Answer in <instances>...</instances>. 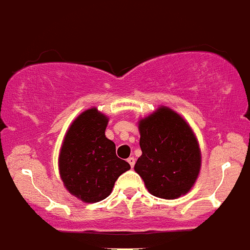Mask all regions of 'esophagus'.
<instances>
[{"label":"esophagus","mask_w":250,"mask_h":250,"mask_svg":"<svg viewBox=\"0 0 250 250\" xmlns=\"http://www.w3.org/2000/svg\"><path fill=\"white\" fill-rule=\"evenodd\" d=\"M127 163H129V164H130V167H134V165H135V159L132 158V156H130V158L127 159Z\"/></svg>","instance_id":"34e87169"}]
</instances>
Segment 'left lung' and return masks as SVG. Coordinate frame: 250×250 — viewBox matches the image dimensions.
Returning a JSON list of instances; mask_svg holds the SVG:
<instances>
[{"mask_svg": "<svg viewBox=\"0 0 250 250\" xmlns=\"http://www.w3.org/2000/svg\"><path fill=\"white\" fill-rule=\"evenodd\" d=\"M138 124L143 154L134 169L147 191L167 200L189 193L202 167V151L190 125L167 106Z\"/></svg>", "mask_w": 250, "mask_h": 250, "instance_id": "left-lung-1", "label": "left lung"}]
</instances>
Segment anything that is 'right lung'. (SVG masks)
<instances>
[{
    "label": "right lung",
    "mask_w": 250,
    "mask_h": 250,
    "mask_svg": "<svg viewBox=\"0 0 250 250\" xmlns=\"http://www.w3.org/2000/svg\"><path fill=\"white\" fill-rule=\"evenodd\" d=\"M109 118L96 107L81 112L70 125L59 154L60 178L70 194L98 203L111 194L119 176L130 169L105 136Z\"/></svg>",
    "instance_id": "add662e5"
}]
</instances>
